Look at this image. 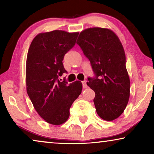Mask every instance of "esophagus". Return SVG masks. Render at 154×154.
<instances>
[{
  "mask_svg": "<svg viewBox=\"0 0 154 154\" xmlns=\"http://www.w3.org/2000/svg\"><path fill=\"white\" fill-rule=\"evenodd\" d=\"M82 83H83V88H88V85H87V81H83V82H82Z\"/></svg>",
  "mask_w": 154,
  "mask_h": 154,
  "instance_id": "obj_1",
  "label": "esophagus"
}]
</instances>
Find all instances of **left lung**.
Here are the masks:
<instances>
[{
	"instance_id": "8db88e82",
	"label": "left lung",
	"mask_w": 154,
	"mask_h": 154,
	"mask_svg": "<svg viewBox=\"0 0 154 154\" xmlns=\"http://www.w3.org/2000/svg\"><path fill=\"white\" fill-rule=\"evenodd\" d=\"M76 43L90 60L96 78L87 85L95 92L97 113L111 121L123 113L130 97V81L125 50L117 35L109 29L93 27L80 33Z\"/></svg>"
}]
</instances>
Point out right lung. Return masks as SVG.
<instances>
[{
    "label": "right lung",
    "instance_id": "add662e5",
    "mask_svg": "<svg viewBox=\"0 0 154 154\" xmlns=\"http://www.w3.org/2000/svg\"><path fill=\"white\" fill-rule=\"evenodd\" d=\"M79 32L54 30L38 33L29 48L26 64L27 94L40 116L47 123L62 125L69 117V109L81 94L79 81L67 84L58 79L66 71L65 54L75 43Z\"/></svg>",
    "mask_w": 154,
    "mask_h": 154
}]
</instances>
